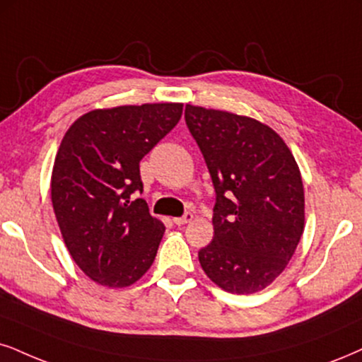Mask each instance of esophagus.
Wrapping results in <instances>:
<instances>
[{
  "label": "esophagus",
  "instance_id": "esophagus-1",
  "mask_svg": "<svg viewBox=\"0 0 362 362\" xmlns=\"http://www.w3.org/2000/svg\"><path fill=\"white\" fill-rule=\"evenodd\" d=\"M191 220H193V213H186L185 216H181V218H174V223H176L177 226H181V225H186V223H189Z\"/></svg>",
  "mask_w": 362,
  "mask_h": 362
}]
</instances>
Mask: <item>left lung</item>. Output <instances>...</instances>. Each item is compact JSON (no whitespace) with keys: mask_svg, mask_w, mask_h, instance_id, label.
I'll use <instances>...</instances> for the list:
<instances>
[{"mask_svg":"<svg viewBox=\"0 0 362 362\" xmlns=\"http://www.w3.org/2000/svg\"><path fill=\"white\" fill-rule=\"evenodd\" d=\"M185 119L216 191L213 242L202 269L230 293L267 288L285 270L305 226L300 169L292 151L260 120L186 104Z\"/></svg>","mask_w":362,"mask_h":362,"instance_id":"obj_1","label":"left lung"}]
</instances>
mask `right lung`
<instances>
[{
  "mask_svg": "<svg viewBox=\"0 0 362 362\" xmlns=\"http://www.w3.org/2000/svg\"><path fill=\"white\" fill-rule=\"evenodd\" d=\"M182 104L119 105L80 115L58 147L52 204L66 250L93 282L129 287L153 265L164 225L151 216L139 163L180 122Z\"/></svg>",
  "mask_w": 362,
  "mask_h": 362,
  "instance_id": "add662e5",
  "label": "right lung"
}]
</instances>
